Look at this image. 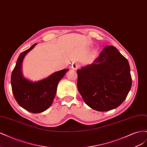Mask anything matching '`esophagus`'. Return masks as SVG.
<instances>
[{"instance_id":"34e87169","label":"esophagus","mask_w":147,"mask_h":147,"mask_svg":"<svg viewBox=\"0 0 147 147\" xmlns=\"http://www.w3.org/2000/svg\"><path fill=\"white\" fill-rule=\"evenodd\" d=\"M70 68L73 70H76L78 68V65L76 63H73L72 65H70Z\"/></svg>"}]
</instances>
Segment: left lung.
I'll use <instances>...</instances> for the list:
<instances>
[{"label":"left lung","instance_id":"1","mask_svg":"<svg viewBox=\"0 0 147 147\" xmlns=\"http://www.w3.org/2000/svg\"><path fill=\"white\" fill-rule=\"evenodd\" d=\"M77 70V88L85 103L99 112L118 107L132 85L127 60L113 46H107L94 62Z\"/></svg>","mask_w":147,"mask_h":147}]
</instances>
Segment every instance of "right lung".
Returning a JSON list of instances; mask_svg holds the SVG:
<instances>
[{"mask_svg": "<svg viewBox=\"0 0 147 147\" xmlns=\"http://www.w3.org/2000/svg\"><path fill=\"white\" fill-rule=\"evenodd\" d=\"M34 43L28 50L21 53L11 73V84L15 98L21 107L34 113L44 112L53 103L58 83L69 69H63L53 73L45 79L31 82L25 78L21 67L25 56L35 47Z\"/></svg>", "mask_w": 147, "mask_h": 147, "instance_id": "add662e5", "label": "right lung"}]
</instances>
